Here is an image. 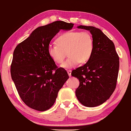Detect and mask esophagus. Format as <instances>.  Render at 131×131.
I'll list each match as a JSON object with an SVG mask.
<instances>
[{
	"label": "esophagus",
	"mask_w": 131,
	"mask_h": 131,
	"mask_svg": "<svg viewBox=\"0 0 131 131\" xmlns=\"http://www.w3.org/2000/svg\"><path fill=\"white\" fill-rule=\"evenodd\" d=\"M71 70H67V72H68V75H69V76L70 77H71Z\"/></svg>",
	"instance_id": "obj_1"
}]
</instances>
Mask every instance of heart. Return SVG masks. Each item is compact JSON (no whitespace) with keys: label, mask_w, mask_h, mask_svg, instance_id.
Segmentation results:
<instances>
[{"label":"heart","mask_w":131,"mask_h":131,"mask_svg":"<svg viewBox=\"0 0 131 131\" xmlns=\"http://www.w3.org/2000/svg\"><path fill=\"white\" fill-rule=\"evenodd\" d=\"M56 42V44L48 46V54L54 63L61 64L67 54L69 57L62 64L63 68H73L80 63H87L93 54L94 39L88 31L64 32L58 36Z\"/></svg>","instance_id":"1"}]
</instances>
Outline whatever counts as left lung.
Returning <instances> with one entry per match:
<instances>
[{"instance_id": "obj_1", "label": "left lung", "mask_w": 131, "mask_h": 131, "mask_svg": "<svg viewBox=\"0 0 131 131\" xmlns=\"http://www.w3.org/2000/svg\"><path fill=\"white\" fill-rule=\"evenodd\" d=\"M78 28L90 31L94 39V50L89 61L74 70L71 75L80 81L75 91L78 100L84 106L94 107L109 99L115 90L119 56L113 42L101 30L82 25Z\"/></svg>"}]
</instances>
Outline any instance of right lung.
<instances>
[{
  "label": "right lung",
  "mask_w": 131,
  "mask_h": 131,
  "mask_svg": "<svg viewBox=\"0 0 131 131\" xmlns=\"http://www.w3.org/2000/svg\"><path fill=\"white\" fill-rule=\"evenodd\" d=\"M73 26L56 21L40 26L14 50L12 78L21 100L31 109L39 111L50 109L69 78L66 70L58 67L49 57L47 48L60 30H70Z\"/></svg>",
  "instance_id": "1"
}]
</instances>
